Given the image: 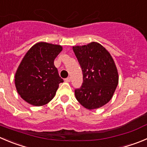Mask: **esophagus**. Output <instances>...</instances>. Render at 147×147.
I'll return each instance as SVG.
<instances>
[{"label": "esophagus", "instance_id": "esophagus-1", "mask_svg": "<svg viewBox=\"0 0 147 147\" xmlns=\"http://www.w3.org/2000/svg\"><path fill=\"white\" fill-rule=\"evenodd\" d=\"M70 78H69V77H68V78H65V81L66 82H67V83H69V82H70Z\"/></svg>", "mask_w": 147, "mask_h": 147}]
</instances>
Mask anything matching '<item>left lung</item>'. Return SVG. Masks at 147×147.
I'll use <instances>...</instances> for the list:
<instances>
[{
    "label": "left lung",
    "instance_id": "obj_1",
    "mask_svg": "<svg viewBox=\"0 0 147 147\" xmlns=\"http://www.w3.org/2000/svg\"><path fill=\"white\" fill-rule=\"evenodd\" d=\"M73 51L83 76L81 87L75 90L77 100L88 109L104 106L112 98L118 84L113 59L105 47L96 42L74 46Z\"/></svg>",
    "mask_w": 147,
    "mask_h": 147
}]
</instances>
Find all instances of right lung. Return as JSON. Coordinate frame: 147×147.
<instances>
[{
  "label": "right lung",
  "instance_id": "right-lung-1",
  "mask_svg": "<svg viewBox=\"0 0 147 147\" xmlns=\"http://www.w3.org/2000/svg\"><path fill=\"white\" fill-rule=\"evenodd\" d=\"M62 47L41 42L27 51L15 75V86L22 98L34 106H42L54 97L64 82L53 61Z\"/></svg>",
  "mask_w": 147,
  "mask_h": 147
}]
</instances>
